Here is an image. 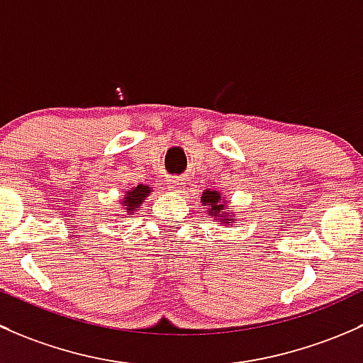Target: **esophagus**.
<instances>
[{"label": "esophagus", "instance_id": "esophagus-1", "mask_svg": "<svg viewBox=\"0 0 363 363\" xmlns=\"http://www.w3.org/2000/svg\"><path fill=\"white\" fill-rule=\"evenodd\" d=\"M183 186H185V183L180 178H173V180H167V189L171 190V192H182Z\"/></svg>", "mask_w": 363, "mask_h": 363}]
</instances>
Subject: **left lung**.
<instances>
[{"label": "left lung", "mask_w": 363, "mask_h": 363, "mask_svg": "<svg viewBox=\"0 0 363 363\" xmlns=\"http://www.w3.org/2000/svg\"><path fill=\"white\" fill-rule=\"evenodd\" d=\"M201 203L208 208V216L218 218L223 225H238V218L234 216V209L222 199V194L218 190L206 189L201 196Z\"/></svg>", "instance_id": "obj_1"}]
</instances>
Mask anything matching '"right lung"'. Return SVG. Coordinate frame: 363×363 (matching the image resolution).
I'll use <instances>...</instances> for the list:
<instances>
[{"label":"right lung","mask_w":363,"mask_h":363,"mask_svg":"<svg viewBox=\"0 0 363 363\" xmlns=\"http://www.w3.org/2000/svg\"><path fill=\"white\" fill-rule=\"evenodd\" d=\"M150 192H152V186L143 185V183L138 186H134V189L127 190L124 199L121 201V204L124 206L127 215H134L136 208H140V204H143V201L150 196Z\"/></svg>","instance_id":"right-lung-1"}]
</instances>
